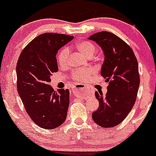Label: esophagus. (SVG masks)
Returning <instances> with one entry per match:
<instances>
[{
	"label": "esophagus",
	"instance_id": "obj_1",
	"mask_svg": "<svg viewBox=\"0 0 156 156\" xmlns=\"http://www.w3.org/2000/svg\"><path fill=\"white\" fill-rule=\"evenodd\" d=\"M85 87H85V85L83 84H76L75 86H74V89L73 90V92L74 94L78 95L80 90H84Z\"/></svg>",
	"mask_w": 156,
	"mask_h": 156
}]
</instances>
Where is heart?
Wrapping results in <instances>:
<instances>
[{"mask_svg": "<svg viewBox=\"0 0 156 156\" xmlns=\"http://www.w3.org/2000/svg\"><path fill=\"white\" fill-rule=\"evenodd\" d=\"M76 48L80 53L86 57H93L94 55L96 49H95L94 45L92 43L89 41H81L76 44ZM69 58V50L68 48H62L58 54V62L61 66H65L67 65ZM94 73V70L92 68L87 69H76L73 72V76L74 79L77 81H81L87 78L89 76L93 74Z\"/></svg>", "mask_w": 156, "mask_h": 156, "instance_id": "1", "label": "heart"}]
</instances>
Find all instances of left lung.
Listing matches in <instances>:
<instances>
[{
  "label": "left lung",
  "mask_w": 156,
  "mask_h": 156,
  "mask_svg": "<svg viewBox=\"0 0 156 156\" xmlns=\"http://www.w3.org/2000/svg\"><path fill=\"white\" fill-rule=\"evenodd\" d=\"M88 39L97 43L104 53L101 75L108 82L105 95L95 92L100 105L92 119L101 127H113L123 121L136 101L140 85L138 63L129 45L110 32L96 33Z\"/></svg>",
  "instance_id": "left-lung-1"
}]
</instances>
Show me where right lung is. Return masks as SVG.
Instances as JSON below:
<instances>
[{
	"label": "right lung",
	"instance_id": "obj_1",
	"mask_svg": "<svg viewBox=\"0 0 156 156\" xmlns=\"http://www.w3.org/2000/svg\"><path fill=\"white\" fill-rule=\"evenodd\" d=\"M73 38L61 34H41L29 43L18 60V92L29 116L44 129H55L66 119L69 90L55 91L49 83L58 69V51Z\"/></svg>",
	"mask_w": 156,
	"mask_h": 156
}]
</instances>
